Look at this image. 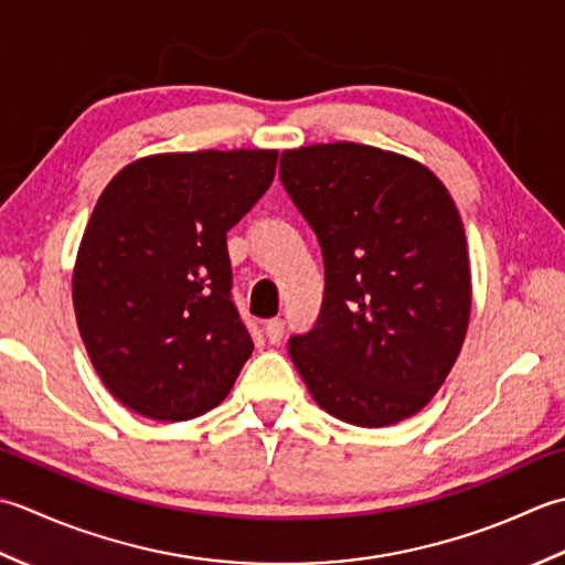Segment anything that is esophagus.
I'll list each match as a JSON object with an SVG mask.
<instances>
[{"mask_svg":"<svg viewBox=\"0 0 565 565\" xmlns=\"http://www.w3.org/2000/svg\"><path fill=\"white\" fill-rule=\"evenodd\" d=\"M282 333H285V321L282 319H268L266 321V339L270 343H280Z\"/></svg>","mask_w":565,"mask_h":565,"instance_id":"34e87169","label":"esophagus"}]
</instances>
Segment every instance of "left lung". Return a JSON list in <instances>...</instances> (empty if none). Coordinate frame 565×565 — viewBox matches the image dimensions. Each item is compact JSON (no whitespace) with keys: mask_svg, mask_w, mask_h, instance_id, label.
<instances>
[{"mask_svg":"<svg viewBox=\"0 0 565 565\" xmlns=\"http://www.w3.org/2000/svg\"><path fill=\"white\" fill-rule=\"evenodd\" d=\"M280 180L319 238L324 302L287 343L317 405L390 427L439 393L470 319V263L456 202L434 172L337 141L282 151Z\"/></svg>","mask_w":565,"mask_h":565,"instance_id":"obj_1","label":"left lung"}]
</instances>
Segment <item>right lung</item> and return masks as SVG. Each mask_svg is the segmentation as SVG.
<instances>
[{
  "mask_svg": "<svg viewBox=\"0 0 565 565\" xmlns=\"http://www.w3.org/2000/svg\"><path fill=\"white\" fill-rule=\"evenodd\" d=\"M278 151L138 158L92 210L73 305L92 365L124 407L185 422L234 387L253 351L232 302L226 232L270 188Z\"/></svg>",
  "mask_w": 565,
  "mask_h": 565,
  "instance_id": "add662e5",
  "label": "right lung"
}]
</instances>
